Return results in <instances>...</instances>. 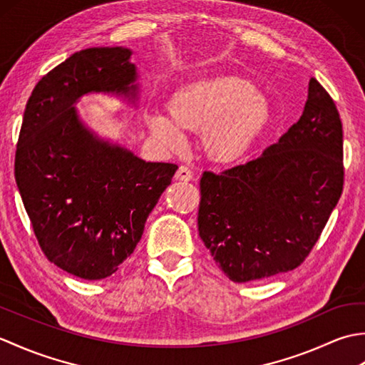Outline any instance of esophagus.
Instances as JSON below:
<instances>
[{"mask_svg": "<svg viewBox=\"0 0 365 365\" xmlns=\"http://www.w3.org/2000/svg\"><path fill=\"white\" fill-rule=\"evenodd\" d=\"M175 178H177V180H182V182H190V180H192V173L190 170V168L180 166L177 169Z\"/></svg>", "mask_w": 365, "mask_h": 365, "instance_id": "esophagus-1", "label": "esophagus"}]
</instances>
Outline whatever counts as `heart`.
Wrapping results in <instances>:
<instances>
[{"label":"heart","instance_id":"heart-1","mask_svg":"<svg viewBox=\"0 0 365 365\" xmlns=\"http://www.w3.org/2000/svg\"><path fill=\"white\" fill-rule=\"evenodd\" d=\"M168 118L150 114V133L170 149L183 133H200V150L215 165H234L251 152L267 130L271 110L250 80L235 75L205 76L182 84L166 102Z\"/></svg>","mask_w":365,"mask_h":365}]
</instances>
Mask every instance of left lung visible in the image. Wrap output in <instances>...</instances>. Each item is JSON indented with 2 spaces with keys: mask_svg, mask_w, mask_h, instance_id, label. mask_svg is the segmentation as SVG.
Instances as JSON below:
<instances>
[{
  "mask_svg": "<svg viewBox=\"0 0 365 365\" xmlns=\"http://www.w3.org/2000/svg\"><path fill=\"white\" fill-rule=\"evenodd\" d=\"M344 131L315 78L297 123L257 160L200 178L199 235L230 281L294 269L319 240L344 188Z\"/></svg>",
  "mask_w": 365,
  "mask_h": 365,
  "instance_id": "8db88e82",
  "label": "left lung"
}]
</instances>
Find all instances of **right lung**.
I'll return each instance as SVG.
<instances>
[{
  "label": "right lung",
  "instance_id": "obj_1",
  "mask_svg": "<svg viewBox=\"0 0 365 365\" xmlns=\"http://www.w3.org/2000/svg\"><path fill=\"white\" fill-rule=\"evenodd\" d=\"M125 46L73 53L36 84L15 153V182L46 259L76 277L114 274L177 170L100 138L75 105L88 94L133 103L139 84Z\"/></svg>",
  "mask_w": 365,
  "mask_h": 365
}]
</instances>
